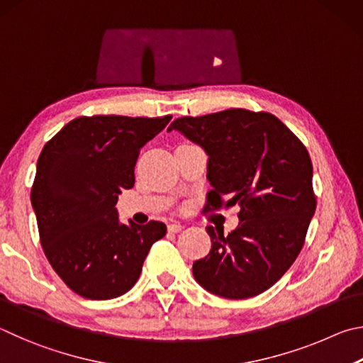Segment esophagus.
I'll use <instances>...</instances> for the list:
<instances>
[{
  "label": "esophagus",
  "mask_w": 363,
  "mask_h": 363,
  "mask_svg": "<svg viewBox=\"0 0 363 363\" xmlns=\"http://www.w3.org/2000/svg\"><path fill=\"white\" fill-rule=\"evenodd\" d=\"M167 230H169V233H180V231L183 230V225H180V223H172V225L167 226Z\"/></svg>",
  "instance_id": "obj_1"
}]
</instances>
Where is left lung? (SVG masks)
Returning a JSON list of instances; mask_svg holds the SVG:
<instances>
[{"label":"left lung","mask_w":363,"mask_h":363,"mask_svg":"<svg viewBox=\"0 0 363 363\" xmlns=\"http://www.w3.org/2000/svg\"><path fill=\"white\" fill-rule=\"evenodd\" d=\"M167 130L207 152L212 189L204 211L240 207L228 236L206 228L212 249L193 263L194 279L230 300L263 294L300 255L315 212L308 150L274 114L244 108L178 118Z\"/></svg>","instance_id":"1"}]
</instances>
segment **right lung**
<instances>
[{"instance_id":"add662e5","label":"right lung","mask_w":363,"mask_h":363,"mask_svg":"<svg viewBox=\"0 0 363 363\" xmlns=\"http://www.w3.org/2000/svg\"><path fill=\"white\" fill-rule=\"evenodd\" d=\"M172 116H81L44 145L31 186V206L50 266L74 294L111 300L138 281L161 221L121 225V189L135 183L140 148Z\"/></svg>"}]
</instances>
